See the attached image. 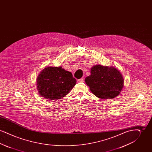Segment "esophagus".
Instances as JSON below:
<instances>
[{
    "instance_id": "obj_1",
    "label": "esophagus",
    "mask_w": 152,
    "mask_h": 152,
    "mask_svg": "<svg viewBox=\"0 0 152 152\" xmlns=\"http://www.w3.org/2000/svg\"><path fill=\"white\" fill-rule=\"evenodd\" d=\"M84 81V77H82L81 79H80L77 80V82L78 83H81V82H83Z\"/></svg>"
}]
</instances>
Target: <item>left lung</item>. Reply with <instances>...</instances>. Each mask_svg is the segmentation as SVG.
Returning a JSON list of instances; mask_svg holds the SVG:
<instances>
[{
    "instance_id": "left-lung-1",
    "label": "left lung",
    "mask_w": 152,
    "mask_h": 152,
    "mask_svg": "<svg viewBox=\"0 0 152 152\" xmlns=\"http://www.w3.org/2000/svg\"><path fill=\"white\" fill-rule=\"evenodd\" d=\"M91 75L85 82L94 94L100 99H110L120 94L124 86V79L120 71L113 66L94 65Z\"/></svg>"
}]
</instances>
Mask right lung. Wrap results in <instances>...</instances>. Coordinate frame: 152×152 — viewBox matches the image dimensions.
I'll list each match as a JSON object with an SVG mask.
<instances>
[{
    "label": "right lung",
    "mask_w": 152,
    "mask_h": 152,
    "mask_svg": "<svg viewBox=\"0 0 152 152\" xmlns=\"http://www.w3.org/2000/svg\"><path fill=\"white\" fill-rule=\"evenodd\" d=\"M37 88L40 96L50 100L65 97L76 84L72 73L62 66H48L37 78Z\"/></svg>",
    "instance_id": "add662e5"
}]
</instances>
